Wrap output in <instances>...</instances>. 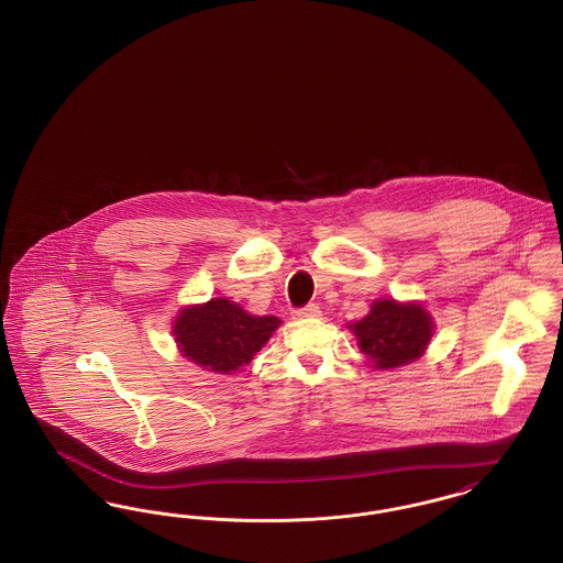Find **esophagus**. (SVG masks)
<instances>
[{"label":"esophagus","instance_id":"obj_1","mask_svg":"<svg viewBox=\"0 0 563 563\" xmlns=\"http://www.w3.org/2000/svg\"><path fill=\"white\" fill-rule=\"evenodd\" d=\"M294 314L295 319H317V317H321V308H319V303H306L303 308H297Z\"/></svg>","mask_w":563,"mask_h":563}]
</instances>
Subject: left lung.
<instances>
[{
	"instance_id": "1",
	"label": "left lung",
	"mask_w": 563,
	"mask_h": 563,
	"mask_svg": "<svg viewBox=\"0 0 563 563\" xmlns=\"http://www.w3.org/2000/svg\"><path fill=\"white\" fill-rule=\"evenodd\" d=\"M350 329L358 350L377 369H393L422 356L432 338V319L418 303L379 299L372 312Z\"/></svg>"
}]
</instances>
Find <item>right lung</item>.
<instances>
[{"instance_id":"1","label":"right lung","mask_w":563,"mask_h":563,"mask_svg":"<svg viewBox=\"0 0 563 563\" xmlns=\"http://www.w3.org/2000/svg\"><path fill=\"white\" fill-rule=\"evenodd\" d=\"M278 324L276 317H253L217 297L181 310L173 333L184 356L214 374H232L253 361Z\"/></svg>"}]
</instances>
